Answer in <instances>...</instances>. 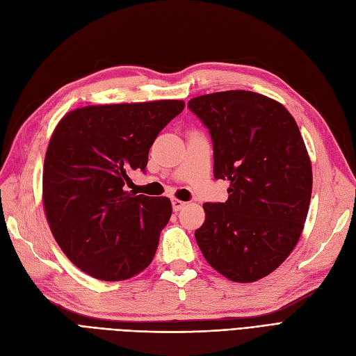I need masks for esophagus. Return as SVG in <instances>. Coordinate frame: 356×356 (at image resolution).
<instances>
[{"label":"esophagus","instance_id":"1","mask_svg":"<svg viewBox=\"0 0 356 356\" xmlns=\"http://www.w3.org/2000/svg\"><path fill=\"white\" fill-rule=\"evenodd\" d=\"M186 202H182V200H178V199H172V208H174V211L175 212H178V211H181L182 208L186 207Z\"/></svg>","mask_w":356,"mask_h":356}]
</instances>
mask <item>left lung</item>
Masks as SVG:
<instances>
[{
	"label": "left lung",
	"mask_w": 356,
	"mask_h": 356,
	"mask_svg": "<svg viewBox=\"0 0 356 356\" xmlns=\"http://www.w3.org/2000/svg\"><path fill=\"white\" fill-rule=\"evenodd\" d=\"M188 108L209 129L213 177L229 199L203 203L196 230L207 261L233 282H255L281 266L305 227L312 165L294 117L248 90L202 95Z\"/></svg>",
	"instance_id": "8db88e82"
}]
</instances>
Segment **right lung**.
<instances>
[{"label":"right lung","mask_w":356,"mask_h":356,"mask_svg":"<svg viewBox=\"0 0 356 356\" xmlns=\"http://www.w3.org/2000/svg\"><path fill=\"white\" fill-rule=\"evenodd\" d=\"M184 105H89L58 123L42 169V204L53 238L84 273L124 281L153 261L170 200L135 196L124 184L129 172H145L149 147Z\"/></svg>","instance_id":"1"}]
</instances>
